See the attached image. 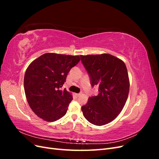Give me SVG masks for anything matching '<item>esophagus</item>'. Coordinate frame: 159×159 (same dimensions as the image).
I'll return each mask as SVG.
<instances>
[{
	"label": "esophagus",
	"instance_id": "34e87169",
	"mask_svg": "<svg viewBox=\"0 0 159 159\" xmlns=\"http://www.w3.org/2000/svg\"><path fill=\"white\" fill-rule=\"evenodd\" d=\"M75 95L77 96V97H79V96L80 95V93H75Z\"/></svg>",
	"mask_w": 159,
	"mask_h": 159
}]
</instances>
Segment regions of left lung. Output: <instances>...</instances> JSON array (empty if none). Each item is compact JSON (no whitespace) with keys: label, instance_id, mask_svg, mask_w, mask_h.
Wrapping results in <instances>:
<instances>
[{"label":"left lung","instance_id":"1","mask_svg":"<svg viewBox=\"0 0 159 159\" xmlns=\"http://www.w3.org/2000/svg\"><path fill=\"white\" fill-rule=\"evenodd\" d=\"M92 87H99L98 95L91 96L81 107L83 115L95 125L112 121L121 113L129 91L127 67L117 57L108 54L80 56Z\"/></svg>","mask_w":159,"mask_h":159}]
</instances>
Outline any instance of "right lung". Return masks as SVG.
Instances as JSON below:
<instances>
[{
    "label": "right lung",
    "mask_w": 159,
    "mask_h": 159,
    "mask_svg": "<svg viewBox=\"0 0 159 159\" xmlns=\"http://www.w3.org/2000/svg\"><path fill=\"white\" fill-rule=\"evenodd\" d=\"M80 56L46 53L28 67L24 79L26 99L36 115L53 122L66 115L72 95L61 90L69 71Z\"/></svg>",
    "instance_id": "right-lung-1"
}]
</instances>
